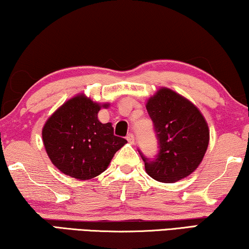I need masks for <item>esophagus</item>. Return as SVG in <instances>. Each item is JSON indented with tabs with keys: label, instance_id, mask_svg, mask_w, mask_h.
Listing matches in <instances>:
<instances>
[{
	"label": "esophagus",
	"instance_id": "esophagus-1",
	"mask_svg": "<svg viewBox=\"0 0 249 249\" xmlns=\"http://www.w3.org/2000/svg\"><path fill=\"white\" fill-rule=\"evenodd\" d=\"M126 140H127V141L131 143V144H133V143H134V141H135V136H134V134H133V133H128L127 136H126Z\"/></svg>",
	"mask_w": 249,
	"mask_h": 249
}]
</instances>
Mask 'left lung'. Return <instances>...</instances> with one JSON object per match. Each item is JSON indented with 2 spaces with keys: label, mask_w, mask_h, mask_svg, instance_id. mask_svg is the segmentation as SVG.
<instances>
[{
  "label": "left lung",
  "mask_w": 249,
  "mask_h": 249,
  "mask_svg": "<svg viewBox=\"0 0 249 249\" xmlns=\"http://www.w3.org/2000/svg\"><path fill=\"white\" fill-rule=\"evenodd\" d=\"M153 122L159 151L146 158L145 171L161 183H175L187 177L198 167L209 145L208 124L191 101L175 91L161 88L146 103Z\"/></svg>",
  "instance_id": "left-lung-1"
}]
</instances>
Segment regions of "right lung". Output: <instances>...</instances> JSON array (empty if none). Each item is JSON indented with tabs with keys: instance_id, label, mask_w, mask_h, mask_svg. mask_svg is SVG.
I'll return each mask as SVG.
<instances>
[{
	"instance_id": "obj_1",
	"label": "right lung",
	"mask_w": 249,
	"mask_h": 249,
	"mask_svg": "<svg viewBox=\"0 0 249 249\" xmlns=\"http://www.w3.org/2000/svg\"><path fill=\"white\" fill-rule=\"evenodd\" d=\"M100 107L80 94L66 101L45 124V149L63 174L80 180L96 177L107 169L115 153L127 142L114 135L110 123H100Z\"/></svg>"
}]
</instances>
